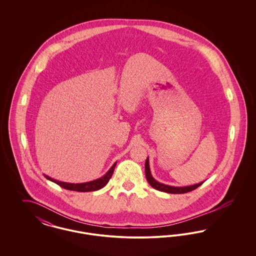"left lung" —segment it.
Segmentation results:
<instances>
[{"instance_id": "left-lung-1", "label": "left lung", "mask_w": 256, "mask_h": 256, "mask_svg": "<svg viewBox=\"0 0 256 256\" xmlns=\"http://www.w3.org/2000/svg\"><path fill=\"white\" fill-rule=\"evenodd\" d=\"M145 172H146V178L148 182L150 184V186L158 191H162L165 193H169V194H184V193H188L191 192L193 190H195L196 188H198V186H200L204 182L198 183L194 185H190V186H184V187H174V186H170V185H166L163 183L156 182L150 170V164H148V158H146V163H145Z\"/></svg>"}]
</instances>
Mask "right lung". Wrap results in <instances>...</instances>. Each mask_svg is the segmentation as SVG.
Returning a JSON list of instances; mask_svg holds the SVG:
<instances>
[{"label":"right lung","mask_w":256,"mask_h":256,"mask_svg":"<svg viewBox=\"0 0 256 256\" xmlns=\"http://www.w3.org/2000/svg\"><path fill=\"white\" fill-rule=\"evenodd\" d=\"M117 162H115L112 167L110 168L108 172L102 178H98L96 180H93V182H89L84 183H68V182H58L56 180H54L52 178H50L48 176L44 174V176L49 180L52 182L56 183L58 185H60L62 188L64 189H67V190H71V191H76V192H92V191H97L98 189H102V187H104L108 182H110L112 174H113V172L115 169V166H116Z\"/></svg>","instance_id":"add662e5"}]
</instances>
